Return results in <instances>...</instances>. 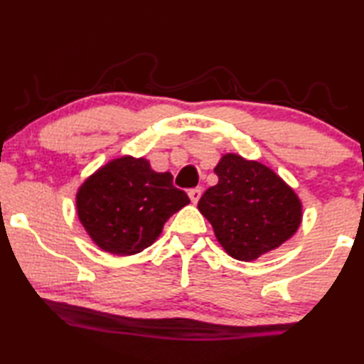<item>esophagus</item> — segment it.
Segmentation results:
<instances>
[{
  "mask_svg": "<svg viewBox=\"0 0 364 364\" xmlns=\"http://www.w3.org/2000/svg\"><path fill=\"white\" fill-rule=\"evenodd\" d=\"M200 194H202V189L200 188H194V189L189 191V199L193 200V204H197V202H199Z\"/></svg>",
  "mask_w": 364,
  "mask_h": 364,
  "instance_id": "34e87169",
  "label": "esophagus"
}]
</instances>
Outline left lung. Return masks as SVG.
<instances>
[{
    "instance_id": "left-lung-1",
    "label": "left lung",
    "mask_w": 364,
    "mask_h": 364,
    "mask_svg": "<svg viewBox=\"0 0 364 364\" xmlns=\"http://www.w3.org/2000/svg\"><path fill=\"white\" fill-rule=\"evenodd\" d=\"M215 173L218 183L202 194L197 207L232 258L257 260L299 230L301 202L267 165L225 154Z\"/></svg>"
}]
</instances>
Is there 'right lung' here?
<instances>
[{
  "instance_id": "add662e5",
  "label": "right lung",
  "mask_w": 364,
  "mask_h": 364,
  "mask_svg": "<svg viewBox=\"0 0 364 364\" xmlns=\"http://www.w3.org/2000/svg\"><path fill=\"white\" fill-rule=\"evenodd\" d=\"M189 204L168 171L157 173L146 159L110 160L77 193L80 223L102 250L134 255L156 241L171 215Z\"/></svg>"
}]
</instances>
